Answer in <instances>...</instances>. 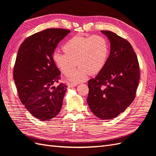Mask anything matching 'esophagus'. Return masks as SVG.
I'll return each mask as SVG.
<instances>
[{
	"mask_svg": "<svg viewBox=\"0 0 156 156\" xmlns=\"http://www.w3.org/2000/svg\"><path fill=\"white\" fill-rule=\"evenodd\" d=\"M77 84H73V83H69L68 84V88H73V87H76Z\"/></svg>",
	"mask_w": 156,
	"mask_h": 156,
	"instance_id": "esophagus-1",
	"label": "esophagus"
}]
</instances>
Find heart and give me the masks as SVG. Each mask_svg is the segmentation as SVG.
<instances>
[{"label": "heart", "instance_id": "b5f03b06", "mask_svg": "<svg viewBox=\"0 0 156 156\" xmlns=\"http://www.w3.org/2000/svg\"><path fill=\"white\" fill-rule=\"evenodd\" d=\"M64 54L55 53L53 58L62 73L68 75L76 64L78 69L68 77L69 81L81 83L85 81L88 74L95 75L104 68L109 54L107 40L98 35L75 36L62 46Z\"/></svg>", "mask_w": 156, "mask_h": 156}]
</instances>
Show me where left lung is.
I'll use <instances>...</instances> for the list:
<instances>
[{
  "mask_svg": "<svg viewBox=\"0 0 156 156\" xmlns=\"http://www.w3.org/2000/svg\"><path fill=\"white\" fill-rule=\"evenodd\" d=\"M101 32L110 41V55L104 68L88 82L87 103L99 119L111 120L134 100L140 80L139 65L128 41L111 31Z\"/></svg>",
  "mask_w": 156,
  "mask_h": 156,
  "instance_id": "left-lung-1",
  "label": "left lung"
}]
</instances>
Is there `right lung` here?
<instances>
[{
  "label": "right lung",
  "mask_w": 156,
  "mask_h": 156,
  "mask_svg": "<svg viewBox=\"0 0 156 156\" xmlns=\"http://www.w3.org/2000/svg\"><path fill=\"white\" fill-rule=\"evenodd\" d=\"M70 32L49 29L29 36L18 50L13 68L14 82L20 100L32 116L42 121L57 115L67 87H55L60 72L53 58L59 42Z\"/></svg>",
  "instance_id": "obj_1"
}]
</instances>
